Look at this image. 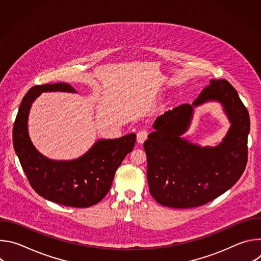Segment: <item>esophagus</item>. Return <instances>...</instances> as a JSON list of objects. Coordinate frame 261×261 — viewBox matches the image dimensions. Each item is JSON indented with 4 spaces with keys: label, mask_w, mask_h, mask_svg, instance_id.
I'll return each mask as SVG.
<instances>
[{
    "label": "esophagus",
    "mask_w": 261,
    "mask_h": 261,
    "mask_svg": "<svg viewBox=\"0 0 261 261\" xmlns=\"http://www.w3.org/2000/svg\"><path fill=\"white\" fill-rule=\"evenodd\" d=\"M147 135H148V132L146 130H140L138 133H137V142L138 143H142L145 141V139L147 138Z\"/></svg>",
    "instance_id": "1"
}]
</instances>
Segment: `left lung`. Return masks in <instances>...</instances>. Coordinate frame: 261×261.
<instances>
[{"label": "left lung", "instance_id": "8db88e82", "mask_svg": "<svg viewBox=\"0 0 261 261\" xmlns=\"http://www.w3.org/2000/svg\"><path fill=\"white\" fill-rule=\"evenodd\" d=\"M215 99L222 103L232 126L215 148H201L180 138L188 128L193 106ZM143 143L150 193L165 206L203 205L226 192L242 176L248 161L250 117L237 90L225 80H213L194 100L158 117Z\"/></svg>", "mask_w": 261, "mask_h": 261}]
</instances>
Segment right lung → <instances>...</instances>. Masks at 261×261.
I'll return each mask as SVG.
<instances>
[{
	"label": "right lung",
	"instance_id": "add662e5",
	"mask_svg": "<svg viewBox=\"0 0 261 261\" xmlns=\"http://www.w3.org/2000/svg\"><path fill=\"white\" fill-rule=\"evenodd\" d=\"M76 93L60 83L35 86L23 97L13 126V146L31 187L43 198L72 206L89 207L108 193L115 173L135 145L136 134L98 140L84 156L72 161H54L42 156L28 133V116L33 101L42 92Z\"/></svg>",
	"mask_w": 261,
	"mask_h": 261
}]
</instances>
